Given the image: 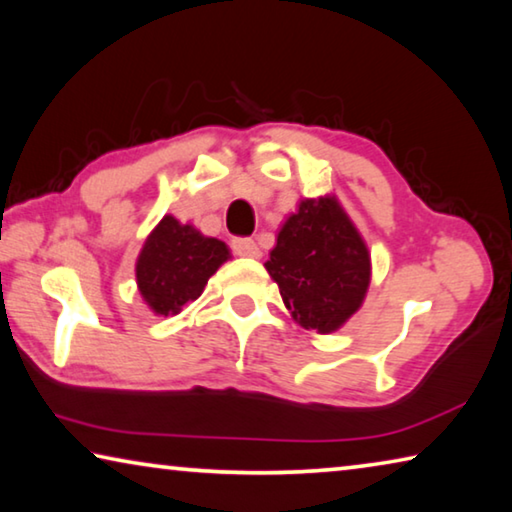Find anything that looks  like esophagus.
Listing matches in <instances>:
<instances>
[{"mask_svg": "<svg viewBox=\"0 0 512 512\" xmlns=\"http://www.w3.org/2000/svg\"><path fill=\"white\" fill-rule=\"evenodd\" d=\"M232 250H235V253L239 255V257H259L262 255V250H259V246L255 244L253 239H248V237H235L232 239Z\"/></svg>", "mask_w": 512, "mask_h": 512, "instance_id": "esophagus-1", "label": "esophagus"}]
</instances>
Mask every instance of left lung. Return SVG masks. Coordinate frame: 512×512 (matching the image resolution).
Returning a JSON list of instances; mask_svg holds the SVG:
<instances>
[{"instance_id":"1","label":"left lung","mask_w":512,"mask_h":512,"mask_svg":"<svg viewBox=\"0 0 512 512\" xmlns=\"http://www.w3.org/2000/svg\"><path fill=\"white\" fill-rule=\"evenodd\" d=\"M264 266L291 316L320 334L339 329L370 284L368 248L336 198L302 201Z\"/></svg>"}]
</instances>
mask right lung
Here are the masks:
<instances>
[{"mask_svg": "<svg viewBox=\"0 0 512 512\" xmlns=\"http://www.w3.org/2000/svg\"><path fill=\"white\" fill-rule=\"evenodd\" d=\"M228 255L223 241L203 237L192 225L164 216L137 257V287L155 314L176 316L201 296Z\"/></svg>", "mask_w": 512, "mask_h": 512, "instance_id": "obj_1", "label": "right lung"}]
</instances>
